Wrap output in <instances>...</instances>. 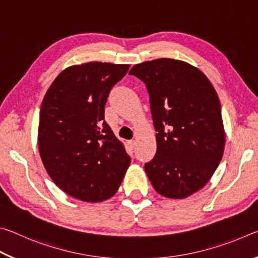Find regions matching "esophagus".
Here are the masks:
<instances>
[{
    "label": "esophagus",
    "instance_id": "esophagus-1",
    "mask_svg": "<svg viewBox=\"0 0 258 258\" xmlns=\"http://www.w3.org/2000/svg\"><path fill=\"white\" fill-rule=\"evenodd\" d=\"M128 146L131 149H134L135 146H137V141L135 140H131V141H128Z\"/></svg>",
    "mask_w": 258,
    "mask_h": 258
}]
</instances>
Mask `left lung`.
Wrapping results in <instances>:
<instances>
[{
	"mask_svg": "<svg viewBox=\"0 0 258 258\" xmlns=\"http://www.w3.org/2000/svg\"><path fill=\"white\" fill-rule=\"evenodd\" d=\"M146 84L156 130L157 152L145 164L159 195L181 199L202 189L224 151L221 103L212 83L184 61L157 59L133 66Z\"/></svg>",
	"mask_w": 258,
	"mask_h": 258,
	"instance_id": "obj_1",
	"label": "left lung"
}]
</instances>
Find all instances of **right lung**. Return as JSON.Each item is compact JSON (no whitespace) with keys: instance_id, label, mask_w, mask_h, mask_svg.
<instances>
[{"instance_id":"right-lung-1","label":"right lung","mask_w":258,"mask_h":258,"mask_svg":"<svg viewBox=\"0 0 258 258\" xmlns=\"http://www.w3.org/2000/svg\"><path fill=\"white\" fill-rule=\"evenodd\" d=\"M130 64L89 62L55 78L42 102L38 149L61 190L84 202H102L118 190L131 157L104 120L111 89Z\"/></svg>"}]
</instances>
